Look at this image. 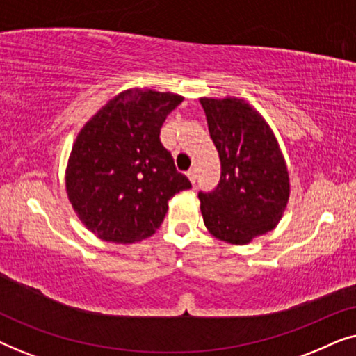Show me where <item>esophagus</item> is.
<instances>
[{"label": "esophagus", "instance_id": "1", "mask_svg": "<svg viewBox=\"0 0 356 356\" xmlns=\"http://www.w3.org/2000/svg\"><path fill=\"white\" fill-rule=\"evenodd\" d=\"M186 177H188V179H189V181H191L193 184H194V183H196V179H197L196 170H189V172L186 173Z\"/></svg>", "mask_w": 356, "mask_h": 356}]
</instances>
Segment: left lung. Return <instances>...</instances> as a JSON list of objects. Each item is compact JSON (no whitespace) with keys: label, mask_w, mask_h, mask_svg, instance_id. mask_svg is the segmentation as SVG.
Wrapping results in <instances>:
<instances>
[{"label":"left lung","mask_w":356,"mask_h":356,"mask_svg":"<svg viewBox=\"0 0 356 356\" xmlns=\"http://www.w3.org/2000/svg\"><path fill=\"white\" fill-rule=\"evenodd\" d=\"M201 102L220 157V181L199 193L204 225L232 245L274 230L290 197V178L280 145L254 106L236 97Z\"/></svg>","instance_id":"left-lung-1"}]
</instances>
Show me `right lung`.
I'll return each mask as SVG.
<instances>
[{"label":"right lung","mask_w":356,"mask_h":356,"mask_svg":"<svg viewBox=\"0 0 356 356\" xmlns=\"http://www.w3.org/2000/svg\"><path fill=\"white\" fill-rule=\"evenodd\" d=\"M183 97L152 89L120 92L77 134L66 167V193L79 220L105 241L152 236L168 201L189 179L160 143V128Z\"/></svg>","instance_id":"right-lung-1"}]
</instances>
